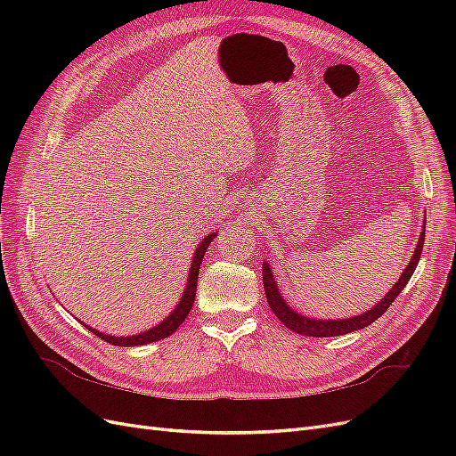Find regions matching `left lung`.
Returning <instances> with one entry per match:
<instances>
[{
	"label": "left lung",
	"mask_w": 456,
	"mask_h": 456,
	"mask_svg": "<svg viewBox=\"0 0 456 456\" xmlns=\"http://www.w3.org/2000/svg\"><path fill=\"white\" fill-rule=\"evenodd\" d=\"M422 245H424V232L420 233V240L417 243V251L412 255L411 262L407 265L405 272L399 281L390 289V293L386 295L375 308H370L369 312L362 314V315H355V317H348V320H333V322H317V320H308V317L297 314L295 310H291L287 306V302L281 298L280 295V289L273 281V275L272 270L268 266V262L262 265V283H265V293L268 298V305L272 308V312L275 314V317L287 327L295 330L298 335H306V337H338V335H346L352 333V330L357 329H365L367 325H370L375 320L388 310L392 306V302L397 298V295L403 291V287L407 285V281L411 280L412 272H415L419 260H420V253H422Z\"/></svg>",
	"instance_id": "left-lung-1"
}]
</instances>
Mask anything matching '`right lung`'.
I'll use <instances>...</instances> for the list:
<instances>
[{"label":"right lung","instance_id":"1","mask_svg":"<svg viewBox=\"0 0 456 456\" xmlns=\"http://www.w3.org/2000/svg\"><path fill=\"white\" fill-rule=\"evenodd\" d=\"M213 240H215V233H209V236H207L200 243L198 251L194 253V258H191V268H190V273H188V283H186V289H184V295H183L181 302H178V306L171 312V315L167 317V320H163L159 325L151 327L150 330H146V333H139V335H134V337H110V335L99 333V330H94V329H91L87 325L86 327L91 330V333H94L96 337H101L102 340L114 344V346H142V344L156 342V340L167 338L169 335H173L175 330L181 327L183 322L186 320V315L190 314L191 306H194L200 266H201V262H203V255L207 251V247H209V243Z\"/></svg>","mask_w":456,"mask_h":456}]
</instances>
